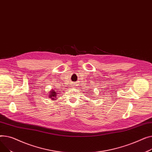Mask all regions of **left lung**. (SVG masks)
Listing matches in <instances>:
<instances>
[{
  "mask_svg": "<svg viewBox=\"0 0 152 152\" xmlns=\"http://www.w3.org/2000/svg\"><path fill=\"white\" fill-rule=\"evenodd\" d=\"M93 94H94V92H93Z\"/></svg>",
  "mask_w": 152,
  "mask_h": 152,
  "instance_id": "1",
  "label": "left lung"
}]
</instances>
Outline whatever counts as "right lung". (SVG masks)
<instances>
[{
    "instance_id": "obj_1",
    "label": "right lung",
    "mask_w": 152,
    "mask_h": 152,
    "mask_svg": "<svg viewBox=\"0 0 152 152\" xmlns=\"http://www.w3.org/2000/svg\"><path fill=\"white\" fill-rule=\"evenodd\" d=\"M49 93H48V97H49V98H50V99H51V100H53V101H54V100H56L58 97H58V94H59V93H58V91H56V90H55L54 89H53V90H51V91H49Z\"/></svg>"
}]
</instances>
